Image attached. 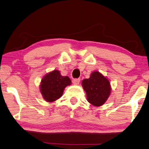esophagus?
<instances>
[{"mask_svg":"<svg viewBox=\"0 0 149 149\" xmlns=\"http://www.w3.org/2000/svg\"><path fill=\"white\" fill-rule=\"evenodd\" d=\"M80 78L74 79V80H72V82H73V84L74 85H78L79 83H80Z\"/></svg>","mask_w":149,"mask_h":149,"instance_id":"34e87169","label":"esophagus"}]
</instances>
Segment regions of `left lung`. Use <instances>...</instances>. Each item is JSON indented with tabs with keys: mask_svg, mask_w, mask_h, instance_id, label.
Segmentation results:
<instances>
[{
	"mask_svg": "<svg viewBox=\"0 0 149 149\" xmlns=\"http://www.w3.org/2000/svg\"><path fill=\"white\" fill-rule=\"evenodd\" d=\"M81 85L87 94V101L94 107L104 104L111 93L110 81L99 71L92 72L90 78L82 81Z\"/></svg>",
	"mask_w": 149,
	"mask_h": 149,
	"instance_id": "8db88e82",
	"label": "left lung"
}]
</instances>
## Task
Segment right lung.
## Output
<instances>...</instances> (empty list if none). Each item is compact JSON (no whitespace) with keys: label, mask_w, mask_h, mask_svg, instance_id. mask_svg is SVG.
Returning a JSON list of instances; mask_svg holds the SVG:
<instances>
[{"label":"right lung","mask_w":149,"mask_h":149,"mask_svg":"<svg viewBox=\"0 0 149 149\" xmlns=\"http://www.w3.org/2000/svg\"><path fill=\"white\" fill-rule=\"evenodd\" d=\"M68 77H63L58 70H54L45 75L40 84V91L44 100L54 102L60 98L64 88L71 84Z\"/></svg>","instance_id":"right-lung-1"}]
</instances>
